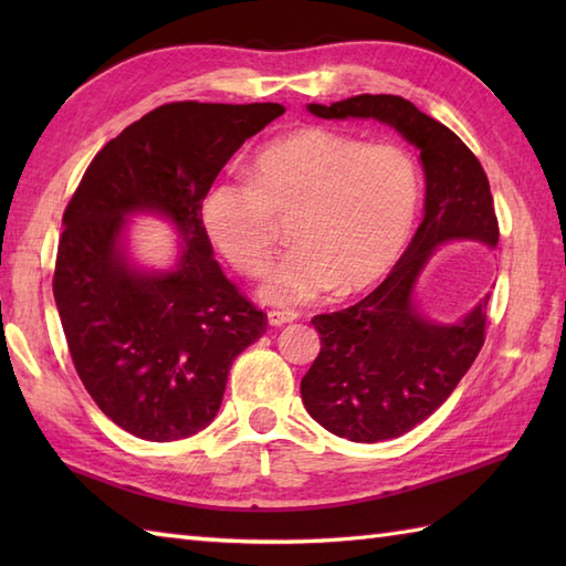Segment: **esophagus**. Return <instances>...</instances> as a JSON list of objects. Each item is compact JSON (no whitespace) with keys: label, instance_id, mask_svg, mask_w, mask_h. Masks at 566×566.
Returning <instances> with one entry per match:
<instances>
[{"label":"esophagus","instance_id":"34e87169","mask_svg":"<svg viewBox=\"0 0 566 566\" xmlns=\"http://www.w3.org/2000/svg\"><path fill=\"white\" fill-rule=\"evenodd\" d=\"M296 318H298L296 311H268V323L274 328H280L284 323H292Z\"/></svg>","mask_w":566,"mask_h":566}]
</instances>
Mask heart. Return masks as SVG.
<instances>
[{"label":"heart","mask_w":566,"mask_h":566,"mask_svg":"<svg viewBox=\"0 0 566 566\" xmlns=\"http://www.w3.org/2000/svg\"><path fill=\"white\" fill-rule=\"evenodd\" d=\"M418 199V170L403 148L304 126L252 155L248 179L211 182L199 219L211 245L248 276L268 268L276 221L290 219L294 248L264 274L260 298L298 306L335 286H375L408 243Z\"/></svg>","instance_id":"obj_1"}]
</instances>
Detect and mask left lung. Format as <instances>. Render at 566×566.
<instances>
[{"instance_id":"obj_1","label":"left lung","mask_w":566,"mask_h":566,"mask_svg":"<svg viewBox=\"0 0 566 566\" xmlns=\"http://www.w3.org/2000/svg\"><path fill=\"white\" fill-rule=\"evenodd\" d=\"M318 118H375L420 153L423 221L401 260L375 292L350 308L316 316L321 353L302 379L311 418L353 442L399 438L426 420L472 367L484 345L489 294L457 323L423 316L416 284L450 240L499 243L482 163L448 126L394 94H357L308 104Z\"/></svg>"}]
</instances>
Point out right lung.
<instances>
[{"instance_id": "1", "label": "right lung", "mask_w": 566, "mask_h": 566, "mask_svg": "<svg viewBox=\"0 0 566 566\" xmlns=\"http://www.w3.org/2000/svg\"><path fill=\"white\" fill-rule=\"evenodd\" d=\"M282 104L175 102L94 155L57 243L53 294L84 389L130 436L170 442L216 418L233 359L268 316L226 280L199 203L233 153ZM158 212L180 233L170 271L127 258L130 214Z\"/></svg>"}]
</instances>
